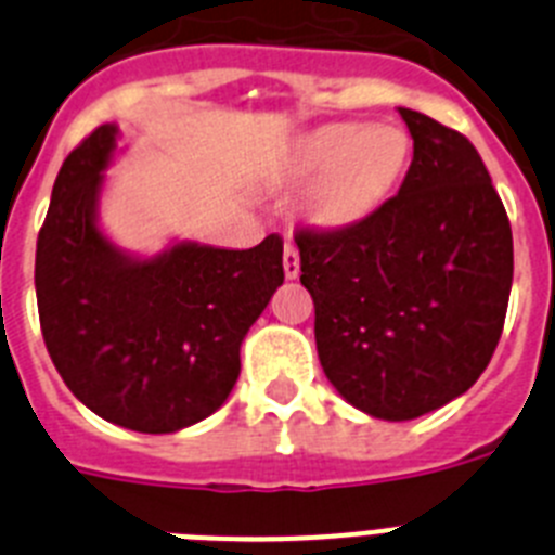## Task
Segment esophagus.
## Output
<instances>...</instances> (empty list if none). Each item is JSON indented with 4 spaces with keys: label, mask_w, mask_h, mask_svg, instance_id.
Segmentation results:
<instances>
[{
    "label": "esophagus",
    "mask_w": 555,
    "mask_h": 555,
    "mask_svg": "<svg viewBox=\"0 0 555 555\" xmlns=\"http://www.w3.org/2000/svg\"><path fill=\"white\" fill-rule=\"evenodd\" d=\"M283 272H286L288 281H294L297 274H300V253L294 244H286L283 247Z\"/></svg>",
    "instance_id": "1"
}]
</instances>
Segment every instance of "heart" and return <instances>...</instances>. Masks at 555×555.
Wrapping results in <instances>:
<instances>
[{"mask_svg": "<svg viewBox=\"0 0 555 555\" xmlns=\"http://www.w3.org/2000/svg\"><path fill=\"white\" fill-rule=\"evenodd\" d=\"M411 158V139L389 121L358 125L333 121L306 132L292 158L288 175L308 180L311 189L302 214L313 228H347L361 222L391 197Z\"/></svg>", "mask_w": 555, "mask_h": 555, "instance_id": "heart-1", "label": "heart"}]
</instances>
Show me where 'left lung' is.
I'll use <instances>...</instances> for the list:
<instances>
[{"mask_svg": "<svg viewBox=\"0 0 555 555\" xmlns=\"http://www.w3.org/2000/svg\"><path fill=\"white\" fill-rule=\"evenodd\" d=\"M405 180L361 222L294 235L327 380L358 411L403 423L442 409L487 370L503 333L514 244L478 150L400 107Z\"/></svg>", "mask_w": 555, "mask_h": 555, "instance_id": "left-lung-1", "label": "left lung"}]
</instances>
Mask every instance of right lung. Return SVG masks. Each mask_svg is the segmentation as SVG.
<instances>
[{"label":"right lung","instance_id":"right-lung-1","mask_svg":"<svg viewBox=\"0 0 555 555\" xmlns=\"http://www.w3.org/2000/svg\"><path fill=\"white\" fill-rule=\"evenodd\" d=\"M116 150L119 127L102 125L57 171L38 233V317L49 358L82 405L121 428L175 434L233 391L244 336L283 283V242L127 253L100 228Z\"/></svg>","mask_w":555,"mask_h":555}]
</instances>
